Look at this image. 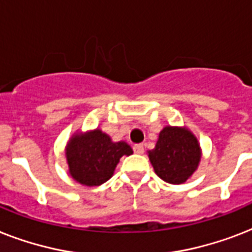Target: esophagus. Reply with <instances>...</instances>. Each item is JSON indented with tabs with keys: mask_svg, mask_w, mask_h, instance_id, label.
Returning <instances> with one entry per match:
<instances>
[{
	"mask_svg": "<svg viewBox=\"0 0 252 252\" xmlns=\"http://www.w3.org/2000/svg\"><path fill=\"white\" fill-rule=\"evenodd\" d=\"M133 152L136 154H142L144 153V145H142V144H136V145L133 146Z\"/></svg>",
	"mask_w": 252,
	"mask_h": 252,
	"instance_id": "1",
	"label": "esophagus"
}]
</instances>
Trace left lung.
I'll return each mask as SVG.
<instances>
[{"label": "left lung", "mask_w": 252, "mask_h": 252, "mask_svg": "<svg viewBox=\"0 0 252 252\" xmlns=\"http://www.w3.org/2000/svg\"><path fill=\"white\" fill-rule=\"evenodd\" d=\"M154 171L170 184L187 182L201 161V148L187 126H166L158 134L154 149L148 152Z\"/></svg>", "instance_id": "left-lung-1"}]
</instances>
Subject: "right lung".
Instances as JSON below:
<instances>
[{
    "mask_svg": "<svg viewBox=\"0 0 252 252\" xmlns=\"http://www.w3.org/2000/svg\"><path fill=\"white\" fill-rule=\"evenodd\" d=\"M130 154L133 150L126 141H112L100 128L77 130L65 146L69 174L77 183L87 187L106 183L114 175L120 158Z\"/></svg>",
    "mask_w": 252,
    "mask_h": 252,
    "instance_id": "add662e5",
    "label": "right lung"
}]
</instances>
